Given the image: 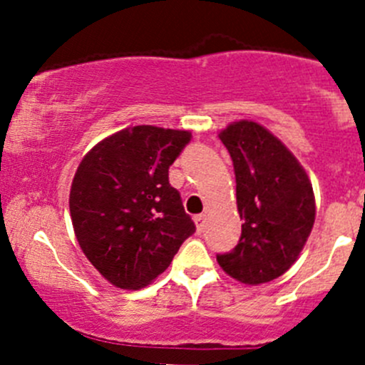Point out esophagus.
I'll return each mask as SVG.
<instances>
[{
    "instance_id": "34e87169",
    "label": "esophagus",
    "mask_w": 365,
    "mask_h": 365,
    "mask_svg": "<svg viewBox=\"0 0 365 365\" xmlns=\"http://www.w3.org/2000/svg\"><path fill=\"white\" fill-rule=\"evenodd\" d=\"M194 222H196L197 233H203V230L206 227V215H197L196 219H194Z\"/></svg>"
}]
</instances>
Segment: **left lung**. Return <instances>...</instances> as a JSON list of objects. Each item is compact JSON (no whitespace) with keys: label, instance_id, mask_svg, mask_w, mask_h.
Here are the masks:
<instances>
[{"label":"left lung","instance_id":"left-lung-1","mask_svg":"<svg viewBox=\"0 0 365 365\" xmlns=\"http://www.w3.org/2000/svg\"><path fill=\"white\" fill-rule=\"evenodd\" d=\"M219 138L233 160L244 224L237 247L217 261L242 284L270 282L292 268L311 235L312 183L284 143L256 121H233Z\"/></svg>","mask_w":365,"mask_h":365}]
</instances>
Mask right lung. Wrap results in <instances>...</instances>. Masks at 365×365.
<instances>
[{
    "instance_id": "right-lung-1",
    "label": "right lung",
    "mask_w": 365,
    "mask_h": 365,
    "mask_svg": "<svg viewBox=\"0 0 365 365\" xmlns=\"http://www.w3.org/2000/svg\"><path fill=\"white\" fill-rule=\"evenodd\" d=\"M189 130L127 127L102 139L81 160L70 187V217L84 256L121 289L148 286L196 231L169 165Z\"/></svg>"
}]
</instances>
